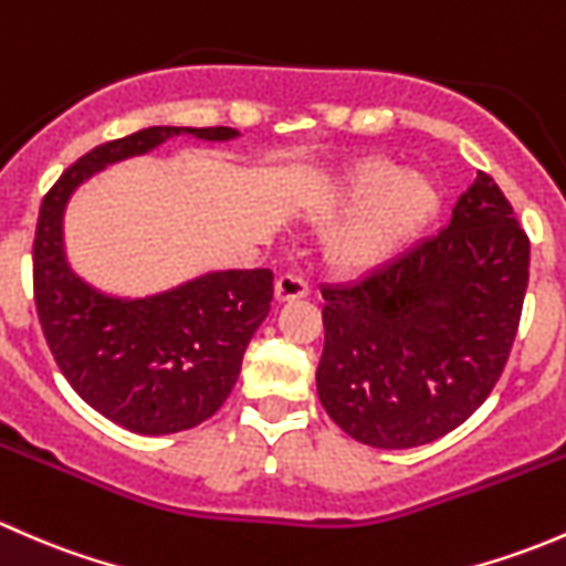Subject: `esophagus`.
<instances>
[{"label": "esophagus", "mask_w": 566, "mask_h": 566, "mask_svg": "<svg viewBox=\"0 0 566 566\" xmlns=\"http://www.w3.org/2000/svg\"><path fill=\"white\" fill-rule=\"evenodd\" d=\"M310 295V284L298 273H282L276 279V301H295Z\"/></svg>", "instance_id": "obj_1"}]
</instances>
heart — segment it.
I'll return each mask as SVG.
<instances>
[{"instance_id": "heart-1", "label": "heart", "mask_w": 566, "mask_h": 566, "mask_svg": "<svg viewBox=\"0 0 566 566\" xmlns=\"http://www.w3.org/2000/svg\"><path fill=\"white\" fill-rule=\"evenodd\" d=\"M441 193L421 172H402L391 158H367L347 169L336 208L350 221L331 241V260L345 271H373L413 241L438 213Z\"/></svg>"}]
</instances>
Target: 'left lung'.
Listing matches in <instances>:
<instances>
[{
    "mask_svg": "<svg viewBox=\"0 0 566 566\" xmlns=\"http://www.w3.org/2000/svg\"><path fill=\"white\" fill-rule=\"evenodd\" d=\"M526 284V232L479 172L438 235L358 282L323 287L325 413L375 449L452 432L504 373Z\"/></svg>",
    "mask_w": 566,
    "mask_h": 566,
    "instance_id": "1",
    "label": "left lung"
}]
</instances>
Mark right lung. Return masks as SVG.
<instances>
[{
  "label": "right lung",
  "instance_id": "obj_1",
  "mask_svg": "<svg viewBox=\"0 0 566 566\" xmlns=\"http://www.w3.org/2000/svg\"><path fill=\"white\" fill-rule=\"evenodd\" d=\"M175 136L232 142L241 134L224 125H153L95 147L43 197L32 251L38 317L56 367L90 408L136 436H169L210 419L230 397L273 301V273L265 268L208 271L161 293L125 298L90 284L67 262L65 210L76 188Z\"/></svg>",
  "mask_w": 566,
  "mask_h": 566
}]
</instances>
